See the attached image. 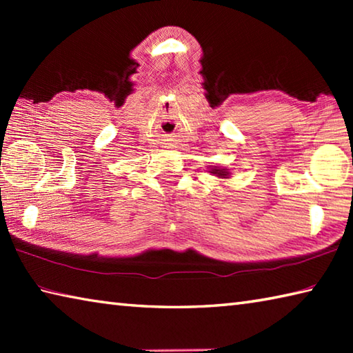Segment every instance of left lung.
<instances>
[{"label":"left lung","instance_id":"1","mask_svg":"<svg viewBox=\"0 0 353 353\" xmlns=\"http://www.w3.org/2000/svg\"><path fill=\"white\" fill-rule=\"evenodd\" d=\"M210 172H212V174H214V176H218L219 179H229V176H230V172L227 171L225 168H218V166H213V168L210 170Z\"/></svg>","mask_w":353,"mask_h":353}]
</instances>
